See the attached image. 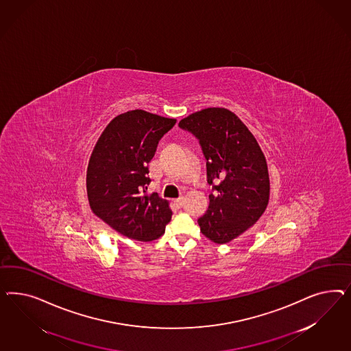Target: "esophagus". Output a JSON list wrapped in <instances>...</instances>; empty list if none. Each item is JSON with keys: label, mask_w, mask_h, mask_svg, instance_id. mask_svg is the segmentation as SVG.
<instances>
[{"label": "esophagus", "mask_w": 351, "mask_h": 351, "mask_svg": "<svg viewBox=\"0 0 351 351\" xmlns=\"http://www.w3.org/2000/svg\"><path fill=\"white\" fill-rule=\"evenodd\" d=\"M175 203H176V206H178V207H182V204H184V198H182V197H179L178 199H175Z\"/></svg>", "instance_id": "1"}]
</instances>
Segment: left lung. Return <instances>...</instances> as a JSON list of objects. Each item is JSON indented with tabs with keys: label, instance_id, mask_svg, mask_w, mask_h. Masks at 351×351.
Instances as JSON below:
<instances>
[{
	"label": "left lung",
	"instance_id": "obj_1",
	"mask_svg": "<svg viewBox=\"0 0 351 351\" xmlns=\"http://www.w3.org/2000/svg\"><path fill=\"white\" fill-rule=\"evenodd\" d=\"M199 141L213 186L208 210L198 219L201 232L223 245L245 233L269 202L265 156L245 123L225 108H207L179 122Z\"/></svg>",
	"mask_w": 351,
	"mask_h": 351
}]
</instances>
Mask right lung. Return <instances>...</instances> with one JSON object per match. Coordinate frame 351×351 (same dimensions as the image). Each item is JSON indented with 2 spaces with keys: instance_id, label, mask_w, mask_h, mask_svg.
Listing matches in <instances>:
<instances>
[{
  "instance_id": "right-lung-1",
  "label": "right lung",
  "mask_w": 351,
  "mask_h": 351,
  "mask_svg": "<svg viewBox=\"0 0 351 351\" xmlns=\"http://www.w3.org/2000/svg\"><path fill=\"white\" fill-rule=\"evenodd\" d=\"M175 123L141 109L122 113L106 126L90 157L86 184L93 213L138 242L160 238L171 221L169 202L147 189L149 162Z\"/></svg>"
}]
</instances>
